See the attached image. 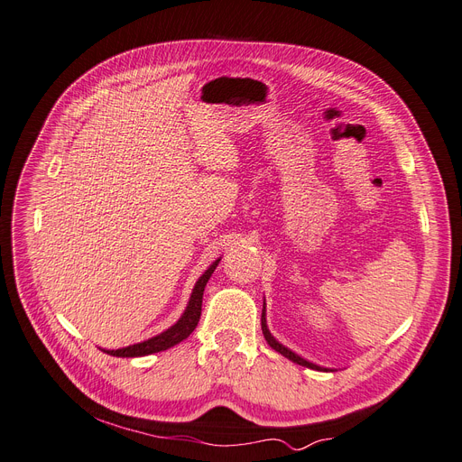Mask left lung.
<instances>
[{
    "label": "left lung",
    "mask_w": 462,
    "mask_h": 462,
    "mask_svg": "<svg viewBox=\"0 0 462 462\" xmlns=\"http://www.w3.org/2000/svg\"><path fill=\"white\" fill-rule=\"evenodd\" d=\"M260 323H263V334H264V337H266V342L270 344V347L272 349H275L277 353H281L283 356H287L289 360H292V363H296V365H300V366H306V368H311V370H323L320 366H317V365H313V363H310V360H306V358H302L300 355H296V353H292L289 347H285V346H281L277 339L270 334V330H268V325H266V304H264V310H263V319H260ZM327 370V368H325Z\"/></svg>",
    "instance_id": "8db88e82"
}]
</instances>
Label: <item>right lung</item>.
Instances as JSON below:
<instances>
[{"instance_id": "add662e5", "label": "right lung", "mask_w": 462, "mask_h": 462, "mask_svg": "<svg viewBox=\"0 0 462 462\" xmlns=\"http://www.w3.org/2000/svg\"><path fill=\"white\" fill-rule=\"evenodd\" d=\"M218 263H220V258H217L215 263L204 272V275L196 281V285H194L192 294H190V300L187 304V310L173 327H170L162 334L145 339V342H142V344H134V346H128V347H123V349L106 351V353L113 355V356H145V355H152V353H158V351H166V349L177 346L179 342H183L185 337H189L192 334V330L196 328L198 320H199V315H202L204 289L208 285L211 273L218 266Z\"/></svg>"}]
</instances>
